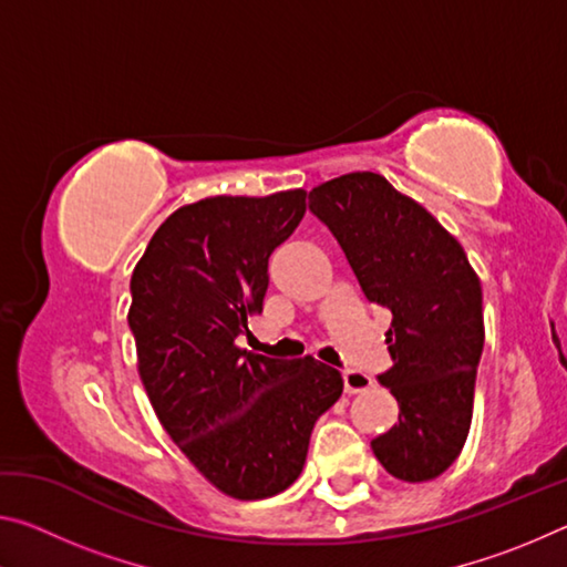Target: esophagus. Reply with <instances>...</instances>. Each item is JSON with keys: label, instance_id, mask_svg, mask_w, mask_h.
Segmentation results:
<instances>
[{"label": "esophagus", "instance_id": "1", "mask_svg": "<svg viewBox=\"0 0 567 567\" xmlns=\"http://www.w3.org/2000/svg\"><path fill=\"white\" fill-rule=\"evenodd\" d=\"M342 382H344V390H348V392H364V390H370L372 385H375L372 378L364 375V372H360V370H344Z\"/></svg>", "mask_w": 567, "mask_h": 567}]
</instances>
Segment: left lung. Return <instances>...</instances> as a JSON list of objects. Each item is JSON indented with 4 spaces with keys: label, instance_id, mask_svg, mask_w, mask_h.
Instances as JSON below:
<instances>
[{
    "label": "left lung",
    "instance_id": "left-lung-1",
    "mask_svg": "<svg viewBox=\"0 0 567 567\" xmlns=\"http://www.w3.org/2000/svg\"><path fill=\"white\" fill-rule=\"evenodd\" d=\"M310 209L338 237L364 297L392 312V368L380 382L400 415L372 453L392 477L435 480L455 463L473 420L485 342L480 277L463 245L375 172L312 187Z\"/></svg>",
    "mask_w": 567,
    "mask_h": 567
}]
</instances>
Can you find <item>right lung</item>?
<instances>
[{
  "label": "right lung",
  "instance_id": "obj_1",
  "mask_svg": "<svg viewBox=\"0 0 567 567\" xmlns=\"http://www.w3.org/2000/svg\"><path fill=\"white\" fill-rule=\"evenodd\" d=\"M305 189L205 197L182 205L134 265L127 312L137 372L157 420L209 485L262 501L302 473L315 420L342 375L307 354L239 348L262 312L267 262L302 223Z\"/></svg>",
  "mask_w": 567,
  "mask_h": 567
}]
</instances>
